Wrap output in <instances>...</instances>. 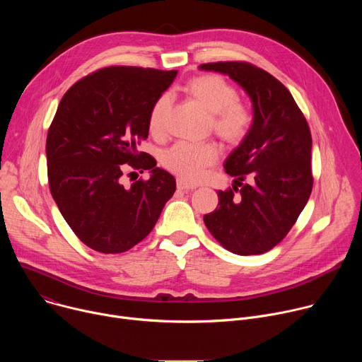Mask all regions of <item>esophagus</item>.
Masks as SVG:
<instances>
[{
    "mask_svg": "<svg viewBox=\"0 0 362 362\" xmlns=\"http://www.w3.org/2000/svg\"><path fill=\"white\" fill-rule=\"evenodd\" d=\"M177 189H179V190H185V192H187V190H193V189H196V185L187 183V182H186V180H183V179H177Z\"/></svg>",
    "mask_w": 362,
    "mask_h": 362,
    "instance_id": "1",
    "label": "esophagus"
}]
</instances>
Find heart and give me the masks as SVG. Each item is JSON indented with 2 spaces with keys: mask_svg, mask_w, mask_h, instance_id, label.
I'll return each mask as SVG.
<instances>
[{
  "mask_svg": "<svg viewBox=\"0 0 362 362\" xmlns=\"http://www.w3.org/2000/svg\"><path fill=\"white\" fill-rule=\"evenodd\" d=\"M186 93L202 107L212 113L214 132L230 144L240 143L249 133L253 115L249 107L238 98L235 87L218 74H203L192 78L186 84ZM170 94H162L148 113V130L153 134H162L166 117L170 110ZM219 158V147L212 143L177 141L169 147L162 162L166 169L187 182H197L206 169Z\"/></svg>",
  "mask_w": 362,
  "mask_h": 362,
  "instance_id": "b5f03b06",
  "label": "heart"
}]
</instances>
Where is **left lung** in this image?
<instances>
[{
  "label": "left lung",
  "mask_w": 362,
  "mask_h": 362,
  "mask_svg": "<svg viewBox=\"0 0 362 362\" xmlns=\"http://www.w3.org/2000/svg\"><path fill=\"white\" fill-rule=\"evenodd\" d=\"M199 69L228 74L253 106L247 136L225 162L236 177L233 189L218 190L219 208L203 216L204 225L236 255L265 253L288 235L311 196V132L289 90L268 71L245 62Z\"/></svg>",
  "instance_id": "obj_1"
}]
</instances>
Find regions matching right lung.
Returning <instances> with one entry per match:
<instances>
[{"label": "right lung", "mask_w": 362, "mask_h": 362, "mask_svg": "<svg viewBox=\"0 0 362 362\" xmlns=\"http://www.w3.org/2000/svg\"><path fill=\"white\" fill-rule=\"evenodd\" d=\"M176 74L105 67L74 83L60 101L45 143L49 192L71 230L97 252L122 253L141 242L176 190L175 177L137 150L148 136L153 105ZM126 168L152 176L124 188Z\"/></svg>", "instance_id": "obj_1"}]
</instances>
